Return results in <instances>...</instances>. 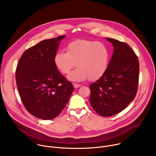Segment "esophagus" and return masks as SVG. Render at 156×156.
Segmentation results:
<instances>
[{
    "label": "esophagus",
    "instance_id": "esophagus-1",
    "mask_svg": "<svg viewBox=\"0 0 156 156\" xmlns=\"http://www.w3.org/2000/svg\"><path fill=\"white\" fill-rule=\"evenodd\" d=\"M73 87H75V88H78V87H80L81 86V84H77V83H73Z\"/></svg>",
    "mask_w": 156,
    "mask_h": 156
}]
</instances>
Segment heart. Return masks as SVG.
I'll use <instances>...</instances> for the list:
<instances>
[{
  "mask_svg": "<svg viewBox=\"0 0 156 156\" xmlns=\"http://www.w3.org/2000/svg\"><path fill=\"white\" fill-rule=\"evenodd\" d=\"M109 51L102 42L90 40H76L66 47V52H58L54 57L56 67L63 73L68 74L75 65L77 69L69 78L83 81L87 78L95 81L105 73L109 62Z\"/></svg>",
  "mask_w": 156,
  "mask_h": 156,
  "instance_id": "1",
  "label": "heart"
}]
</instances>
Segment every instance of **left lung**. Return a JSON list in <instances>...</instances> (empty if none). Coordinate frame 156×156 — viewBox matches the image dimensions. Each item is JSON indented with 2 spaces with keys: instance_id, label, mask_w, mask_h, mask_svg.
<instances>
[{
  "instance_id": "8db88e82",
  "label": "left lung",
  "mask_w": 156,
  "mask_h": 156,
  "mask_svg": "<svg viewBox=\"0 0 156 156\" xmlns=\"http://www.w3.org/2000/svg\"><path fill=\"white\" fill-rule=\"evenodd\" d=\"M114 52L104 75L90 85V104L102 117L119 114L135 99L138 87L140 65L128 44L112 38Z\"/></svg>"
}]
</instances>
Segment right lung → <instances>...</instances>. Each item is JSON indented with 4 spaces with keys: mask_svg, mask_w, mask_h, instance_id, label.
<instances>
[{
    "mask_svg": "<svg viewBox=\"0 0 156 156\" xmlns=\"http://www.w3.org/2000/svg\"><path fill=\"white\" fill-rule=\"evenodd\" d=\"M65 35L41 41L26 50L16 69V83L23 105L42 120L57 117L74 91L72 83L54 63L60 41Z\"/></svg>",
    "mask_w": 156,
    "mask_h": 156,
    "instance_id": "right-lung-1",
    "label": "right lung"
}]
</instances>
